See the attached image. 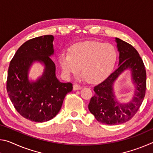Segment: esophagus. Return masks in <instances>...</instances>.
<instances>
[{"instance_id":"obj_1","label":"esophagus","mask_w":153,"mask_h":153,"mask_svg":"<svg viewBox=\"0 0 153 153\" xmlns=\"http://www.w3.org/2000/svg\"><path fill=\"white\" fill-rule=\"evenodd\" d=\"M82 88V86H80L79 84H74V87H73V89L74 90H80Z\"/></svg>"}]
</instances>
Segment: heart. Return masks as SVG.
<instances>
[{
    "label": "heart",
    "mask_w": 153,
    "mask_h": 153,
    "mask_svg": "<svg viewBox=\"0 0 153 153\" xmlns=\"http://www.w3.org/2000/svg\"><path fill=\"white\" fill-rule=\"evenodd\" d=\"M117 59L115 46L108 43L88 41L76 44L70 54L62 53L59 62L67 76L79 73L89 82H96L107 77L113 70Z\"/></svg>",
    "instance_id": "heart-1"
}]
</instances>
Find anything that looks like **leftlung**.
<instances>
[{
	"label": "left lung",
	"mask_w": 153,
	"mask_h": 153,
	"mask_svg": "<svg viewBox=\"0 0 153 153\" xmlns=\"http://www.w3.org/2000/svg\"><path fill=\"white\" fill-rule=\"evenodd\" d=\"M120 52L119 67L107 78L94 87V95L90 99L88 108L99 122L107 125H117L132 118L143 101L146 88V73L143 61L135 48L116 38ZM130 69L136 89L134 97L127 104H121L114 94L113 83L126 69Z\"/></svg>",
	"instance_id": "1"
}]
</instances>
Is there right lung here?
I'll list each match as a JSON object with an SVG mask.
<instances>
[{"mask_svg": "<svg viewBox=\"0 0 153 153\" xmlns=\"http://www.w3.org/2000/svg\"><path fill=\"white\" fill-rule=\"evenodd\" d=\"M53 36L45 35L27 40L18 48L10 62L7 79L9 97L22 117L35 122H45L60 111L71 83L56 78L55 65L49 56L54 54ZM45 65L43 76L36 82L28 79V71L33 62Z\"/></svg>", "mask_w": 153, "mask_h": 153, "instance_id": "right-lung-1", "label": "right lung"}]
</instances>
